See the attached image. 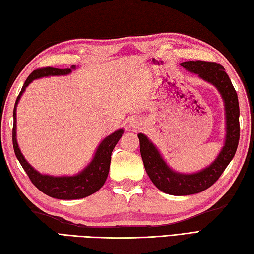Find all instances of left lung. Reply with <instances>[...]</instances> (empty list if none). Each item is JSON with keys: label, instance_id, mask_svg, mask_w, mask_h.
<instances>
[{"label": "left lung", "instance_id": "obj_1", "mask_svg": "<svg viewBox=\"0 0 254 254\" xmlns=\"http://www.w3.org/2000/svg\"><path fill=\"white\" fill-rule=\"evenodd\" d=\"M181 66L197 74L199 77L213 84L219 90L225 101L227 134L225 146L214 163L207 168L192 175H182L171 170L161 158L154 144L148 141L144 134H138L139 150L145 170L160 191L171 195H190L202 192L213 186L234 158L240 137L238 96L225 68L216 62L201 60L183 62Z\"/></svg>", "mask_w": 254, "mask_h": 254}]
</instances>
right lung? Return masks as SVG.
I'll use <instances>...</instances> for the list:
<instances>
[{"instance_id":"add662e5","label":"right lung","mask_w":254,"mask_h":254,"mask_svg":"<svg viewBox=\"0 0 254 254\" xmlns=\"http://www.w3.org/2000/svg\"><path fill=\"white\" fill-rule=\"evenodd\" d=\"M72 68H75V66H72ZM72 68L62 69L48 66L35 69V71L27 77L17 99H16L13 112V147L16 157H17L21 167H23L24 170L26 171L27 176L29 177L30 181L34 183V186L37 189H39L41 192H44L47 195L60 199L83 198L97 192L102 186H104L108 174H109L111 153L123 134V130L120 128V130L112 133L111 135L107 136L104 141L100 143L98 148H97L95 157L91 160V163L76 176L52 177L48 175H41L27 163V160L24 158L23 154L20 153V149L18 148L17 141H16V106L18 104L20 96L25 91L27 86H28L34 79L44 76H50V75H66L68 73H71Z\"/></svg>"}]
</instances>
